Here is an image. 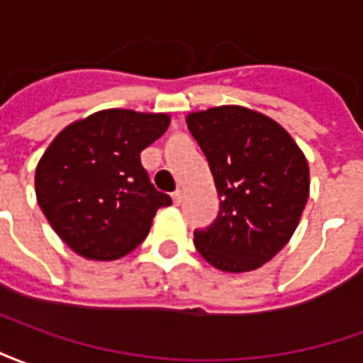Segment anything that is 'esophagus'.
Segmentation results:
<instances>
[{
  "instance_id": "obj_1",
  "label": "esophagus",
  "mask_w": 363,
  "mask_h": 363,
  "mask_svg": "<svg viewBox=\"0 0 363 363\" xmlns=\"http://www.w3.org/2000/svg\"><path fill=\"white\" fill-rule=\"evenodd\" d=\"M173 202L177 206L181 204V202H182V190H174V192H173Z\"/></svg>"
}]
</instances>
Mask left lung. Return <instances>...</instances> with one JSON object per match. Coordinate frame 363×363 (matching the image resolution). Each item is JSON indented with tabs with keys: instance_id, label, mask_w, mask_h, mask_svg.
Returning <instances> with one entry per match:
<instances>
[{
	"instance_id": "1",
	"label": "left lung",
	"mask_w": 363,
	"mask_h": 363,
	"mask_svg": "<svg viewBox=\"0 0 363 363\" xmlns=\"http://www.w3.org/2000/svg\"><path fill=\"white\" fill-rule=\"evenodd\" d=\"M186 124L204 151L220 212L194 231L198 252L223 272H249L294 235L309 198V165L284 128L245 106L192 112Z\"/></svg>"
}]
</instances>
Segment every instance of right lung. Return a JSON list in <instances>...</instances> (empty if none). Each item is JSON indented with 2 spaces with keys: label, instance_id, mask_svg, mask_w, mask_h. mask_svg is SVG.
Here are the masks:
<instances>
[{
  "label": "right lung",
  "instance_id": "add662e5",
  "mask_svg": "<svg viewBox=\"0 0 363 363\" xmlns=\"http://www.w3.org/2000/svg\"><path fill=\"white\" fill-rule=\"evenodd\" d=\"M167 114L108 108L64 128L36 165L40 210L64 243L91 260H116L147 237L171 196L155 190L142 153L165 134Z\"/></svg>",
  "mask_w": 363,
  "mask_h": 363
}]
</instances>
